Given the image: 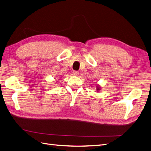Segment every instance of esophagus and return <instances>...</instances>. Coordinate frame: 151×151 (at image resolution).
Wrapping results in <instances>:
<instances>
[{
    "instance_id": "34e87169",
    "label": "esophagus",
    "mask_w": 151,
    "mask_h": 151,
    "mask_svg": "<svg viewBox=\"0 0 151 151\" xmlns=\"http://www.w3.org/2000/svg\"><path fill=\"white\" fill-rule=\"evenodd\" d=\"M73 74L75 75H76V76H78L79 75V71H73Z\"/></svg>"
}]
</instances>
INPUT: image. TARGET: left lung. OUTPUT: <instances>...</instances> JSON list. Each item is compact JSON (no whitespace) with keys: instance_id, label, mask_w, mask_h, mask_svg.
<instances>
[{"instance_id":"left-lung-1","label":"left lung","mask_w":151,"mask_h":151,"mask_svg":"<svg viewBox=\"0 0 151 151\" xmlns=\"http://www.w3.org/2000/svg\"><path fill=\"white\" fill-rule=\"evenodd\" d=\"M96 88H97V89H96V90H97L98 91V90H99V87H97Z\"/></svg>"}]
</instances>
